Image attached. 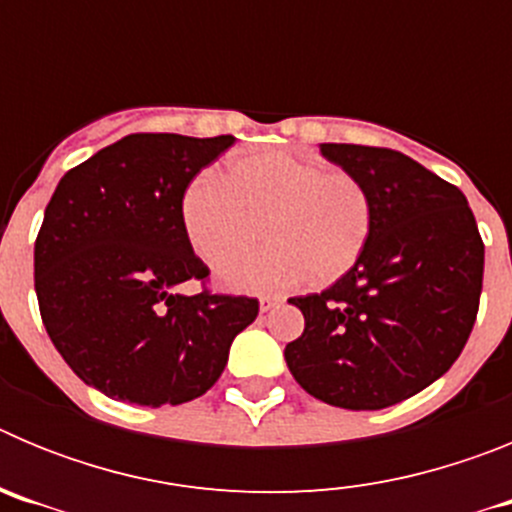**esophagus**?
Listing matches in <instances>:
<instances>
[{"label": "esophagus", "instance_id": "34e87169", "mask_svg": "<svg viewBox=\"0 0 512 512\" xmlns=\"http://www.w3.org/2000/svg\"><path fill=\"white\" fill-rule=\"evenodd\" d=\"M279 302H282V297L279 295H264L259 300V307H261V312H266V310H271V307H277Z\"/></svg>", "mask_w": 512, "mask_h": 512}]
</instances>
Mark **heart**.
<instances>
[{
    "mask_svg": "<svg viewBox=\"0 0 512 512\" xmlns=\"http://www.w3.org/2000/svg\"><path fill=\"white\" fill-rule=\"evenodd\" d=\"M374 217L359 176L284 151L233 158L223 176L200 174L182 194L184 233L207 264L234 259L267 228L269 249L220 266V282L246 292L338 282L364 256Z\"/></svg>",
    "mask_w": 512,
    "mask_h": 512,
    "instance_id": "obj_1",
    "label": "heart"
}]
</instances>
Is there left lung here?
I'll use <instances>...</instances> for the list:
<instances>
[{"mask_svg": "<svg viewBox=\"0 0 512 512\" xmlns=\"http://www.w3.org/2000/svg\"><path fill=\"white\" fill-rule=\"evenodd\" d=\"M320 153L369 187L377 217L346 277L289 300L305 330L284 359L328 405L390 408L449 372L467 346L485 243L464 192L405 153L354 143H323Z\"/></svg>", "mask_w": 512, "mask_h": 512, "instance_id": "8db88e82", "label": "left lung"}]
</instances>
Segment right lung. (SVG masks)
<instances>
[{
  "label": "right lung",
  "instance_id": "obj_1",
  "mask_svg": "<svg viewBox=\"0 0 512 512\" xmlns=\"http://www.w3.org/2000/svg\"><path fill=\"white\" fill-rule=\"evenodd\" d=\"M235 143L133 133L63 174L35 238L40 318L81 382L161 408L205 395L259 300L215 295L192 251L182 194ZM194 278L197 296L176 283Z\"/></svg>",
  "mask_w": 512,
  "mask_h": 512
}]
</instances>
